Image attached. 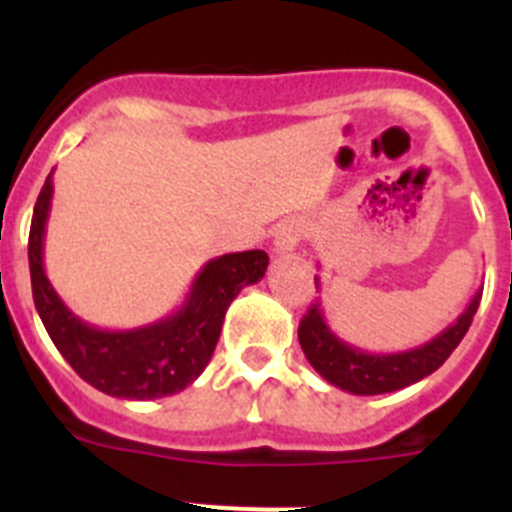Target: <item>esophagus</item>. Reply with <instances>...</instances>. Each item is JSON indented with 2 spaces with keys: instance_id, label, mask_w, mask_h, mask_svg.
<instances>
[{
  "instance_id": "esophagus-1",
  "label": "esophagus",
  "mask_w": 512,
  "mask_h": 512,
  "mask_svg": "<svg viewBox=\"0 0 512 512\" xmlns=\"http://www.w3.org/2000/svg\"><path fill=\"white\" fill-rule=\"evenodd\" d=\"M305 235V225L300 220H284L274 230V253H289L295 251L297 243L302 241Z\"/></svg>"
}]
</instances>
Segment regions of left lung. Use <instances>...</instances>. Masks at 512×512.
Listing matches in <instances>:
<instances>
[{
  "instance_id": "8db88e82",
  "label": "left lung",
  "mask_w": 512,
  "mask_h": 512,
  "mask_svg": "<svg viewBox=\"0 0 512 512\" xmlns=\"http://www.w3.org/2000/svg\"><path fill=\"white\" fill-rule=\"evenodd\" d=\"M315 287H318V277H315ZM479 300H482V292L472 297L467 310L461 312L456 323H451L443 333H438L423 346L400 351V354H369L356 346H348L328 328L318 300L300 320L297 336H300V346L307 361L325 382L341 387L343 392H351V395H384V392L410 387L436 372L472 325Z\"/></svg>"
}]
</instances>
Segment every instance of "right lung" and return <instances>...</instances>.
I'll return each instance as SVG.
<instances>
[{
  "mask_svg": "<svg viewBox=\"0 0 512 512\" xmlns=\"http://www.w3.org/2000/svg\"><path fill=\"white\" fill-rule=\"evenodd\" d=\"M51 176L35 202L27 241L35 310L51 341L71 369L104 395L156 400L182 392L205 372L230 302L243 287L264 277L269 256L264 251L217 256L202 266L184 305L169 318L133 330H102L76 318L45 277L43 241L53 197Z\"/></svg>",
  "mask_w": 512,
  "mask_h": 512,
  "instance_id": "right-lung-1",
  "label": "right lung"
}]
</instances>
